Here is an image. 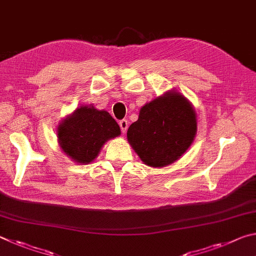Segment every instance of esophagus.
<instances>
[{
	"label": "esophagus",
	"instance_id": "34e87169",
	"mask_svg": "<svg viewBox=\"0 0 256 256\" xmlns=\"http://www.w3.org/2000/svg\"><path fill=\"white\" fill-rule=\"evenodd\" d=\"M120 130H122V132H123V133L126 132V130H128V120H120Z\"/></svg>",
	"mask_w": 256,
	"mask_h": 256
}]
</instances>
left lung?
I'll return each instance as SVG.
<instances>
[{
    "mask_svg": "<svg viewBox=\"0 0 256 256\" xmlns=\"http://www.w3.org/2000/svg\"><path fill=\"white\" fill-rule=\"evenodd\" d=\"M196 131L192 104L177 90H168L141 107L138 120L128 130V141L144 164L162 168L186 152Z\"/></svg>",
    "mask_w": 256,
    "mask_h": 256,
    "instance_id": "8db88e82",
    "label": "left lung"
}]
</instances>
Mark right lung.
Listing matches in <instances>:
<instances>
[{
  "label": "right lung",
  "mask_w": 256,
  "mask_h": 256,
  "mask_svg": "<svg viewBox=\"0 0 256 256\" xmlns=\"http://www.w3.org/2000/svg\"><path fill=\"white\" fill-rule=\"evenodd\" d=\"M56 136L60 149L68 158L86 164L98 157L108 140L120 136V128L105 110L82 105L60 120Z\"/></svg>",
  "instance_id": "add662e5"
}]
</instances>
